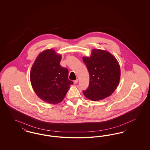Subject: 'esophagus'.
Segmentation results:
<instances>
[{
    "label": "esophagus",
    "mask_w": 150,
    "mask_h": 150,
    "mask_svg": "<svg viewBox=\"0 0 150 150\" xmlns=\"http://www.w3.org/2000/svg\"><path fill=\"white\" fill-rule=\"evenodd\" d=\"M78 82V79H76V80H75L74 81V84H77Z\"/></svg>",
    "instance_id": "esophagus-1"
}]
</instances>
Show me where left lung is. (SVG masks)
I'll use <instances>...</instances> for the list:
<instances>
[{
  "label": "left lung",
  "instance_id": "8db88e82",
  "mask_svg": "<svg viewBox=\"0 0 150 150\" xmlns=\"http://www.w3.org/2000/svg\"><path fill=\"white\" fill-rule=\"evenodd\" d=\"M90 82L84 95L89 100H103L114 93L120 80V67L116 58L106 50L93 49L90 57H83Z\"/></svg>",
  "mask_w": 150,
  "mask_h": 150
}]
</instances>
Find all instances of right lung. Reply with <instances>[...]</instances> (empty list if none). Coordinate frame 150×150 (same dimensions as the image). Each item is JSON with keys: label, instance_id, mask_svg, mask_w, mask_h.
<instances>
[{"label": "right lung", "instance_id": "right-lung-1", "mask_svg": "<svg viewBox=\"0 0 150 150\" xmlns=\"http://www.w3.org/2000/svg\"><path fill=\"white\" fill-rule=\"evenodd\" d=\"M61 58V54L54 50H43L36 57L30 70V81L35 93L50 104L62 101L73 84L68 79V70L60 65Z\"/></svg>", "mask_w": 150, "mask_h": 150}]
</instances>
